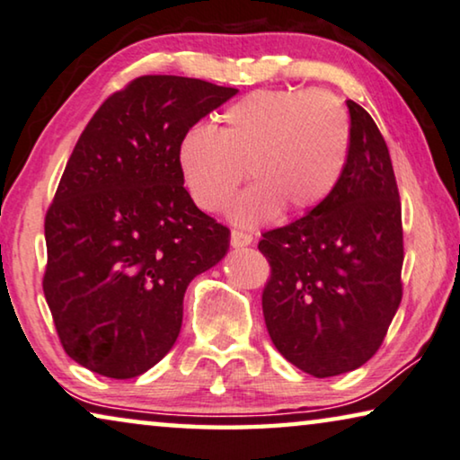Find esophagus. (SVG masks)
Instances as JSON below:
<instances>
[{
    "mask_svg": "<svg viewBox=\"0 0 460 460\" xmlns=\"http://www.w3.org/2000/svg\"><path fill=\"white\" fill-rule=\"evenodd\" d=\"M252 243V236L246 234L243 230H232L230 234V244L234 246V249H243V246H249Z\"/></svg>",
    "mask_w": 460,
    "mask_h": 460,
    "instance_id": "obj_1",
    "label": "esophagus"
}]
</instances>
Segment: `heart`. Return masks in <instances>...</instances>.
<instances>
[{
    "instance_id": "1",
    "label": "heart",
    "mask_w": 460,
    "mask_h": 460,
    "mask_svg": "<svg viewBox=\"0 0 460 460\" xmlns=\"http://www.w3.org/2000/svg\"><path fill=\"white\" fill-rule=\"evenodd\" d=\"M222 126L195 124L178 145L186 189L199 208L216 214L249 176V189L232 201L234 224L259 226L278 211L322 205L344 174L350 119L328 91H252L219 116Z\"/></svg>"
}]
</instances>
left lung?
I'll return each instance as SVG.
<instances>
[{"label": "left lung", "instance_id": "8db88e82", "mask_svg": "<svg viewBox=\"0 0 460 460\" xmlns=\"http://www.w3.org/2000/svg\"><path fill=\"white\" fill-rule=\"evenodd\" d=\"M346 105L350 151L336 190L259 241L271 268L261 296L271 342L315 377L367 363L402 298V214L390 153L374 118Z\"/></svg>", "mask_w": 460, "mask_h": 460}]
</instances>
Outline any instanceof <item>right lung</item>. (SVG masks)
I'll return each mask as SVG.
<instances>
[{
	"label": "right lung",
	"instance_id": "add662e5",
	"mask_svg": "<svg viewBox=\"0 0 460 460\" xmlns=\"http://www.w3.org/2000/svg\"><path fill=\"white\" fill-rule=\"evenodd\" d=\"M236 93L141 76L83 130L45 216L43 276L59 342L83 367L130 379L162 361L181 334L186 286L228 252L230 230L184 189L178 145Z\"/></svg>",
	"mask_w": 460,
	"mask_h": 460
}]
</instances>
